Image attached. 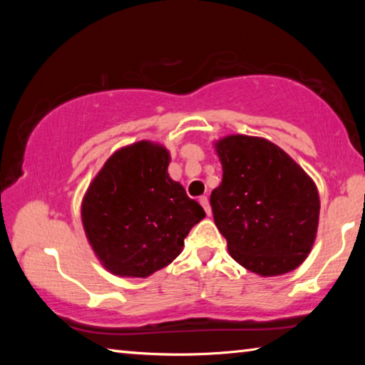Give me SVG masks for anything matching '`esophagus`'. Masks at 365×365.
<instances>
[{
    "mask_svg": "<svg viewBox=\"0 0 365 365\" xmlns=\"http://www.w3.org/2000/svg\"><path fill=\"white\" fill-rule=\"evenodd\" d=\"M200 202H201V206L205 207V211H206V214L207 215H211L212 214V211H211V206H209V200L206 196H201L200 197Z\"/></svg>",
    "mask_w": 365,
    "mask_h": 365,
    "instance_id": "1",
    "label": "esophagus"
}]
</instances>
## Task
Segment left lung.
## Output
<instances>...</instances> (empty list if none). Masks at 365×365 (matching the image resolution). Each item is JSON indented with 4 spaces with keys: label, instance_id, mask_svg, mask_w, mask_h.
Masks as SVG:
<instances>
[{
    "label": "left lung",
    "instance_id": "obj_1",
    "mask_svg": "<svg viewBox=\"0 0 365 365\" xmlns=\"http://www.w3.org/2000/svg\"><path fill=\"white\" fill-rule=\"evenodd\" d=\"M214 148L224 174L211 206L230 256L261 277L298 269L317 237L316 183L265 138L227 135Z\"/></svg>",
    "mask_w": 365,
    "mask_h": 365
}]
</instances>
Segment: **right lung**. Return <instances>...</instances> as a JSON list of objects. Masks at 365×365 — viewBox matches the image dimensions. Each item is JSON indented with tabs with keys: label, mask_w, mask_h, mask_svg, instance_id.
Returning <instances> with one entry per match:
<instances>
[{
	"label": "right lung",
	"mask_w": 365,
	"mask_h": 365,
	"mask_svg": "<svg viewBox=\"0 0 365 365\" xmlns=\"http://www.w3.org/2000/svg\"><path fill=\"white\" fill-rule=\"evenodd\" d=\"M170 153L150 140L117 150L82 200L85 237L98 261L117 277L146 279L183 250V240L206 217L169 177Z\"/></svg>",
	"instance_id": "right-lung-1"
}]
</instances>
